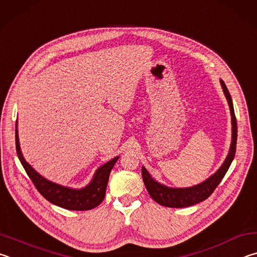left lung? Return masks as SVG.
I'll use <instances>...</instances> for the list:
<instances>
[{"label": "left lung", "instance_id": "obj_1", "mask_svg": "<svg viewBox=\"0 0 257 257\" xmlns=\"http://www.w3.org/2000/svg\"><path fill=\"white\" fill-rule=\"evenodd\" d=\"M220 83H221L224 96H226L228 100V105L230 107L231 125H232L231 146L226 160H224L223 165L219 168L218 172L213 174L210 178L206 179L205 182L199 184V185L187 187V188H170V187L161 185V184L154 181V179L151 178L150 174L147 172V169L145 167H142V178L147 187V191L149 192L150 196L158 204L168 206V208H186V206H191V205L200 203V202L206 200L211 194H212L213 191L220 184V182L222 181V178L228 172L229 167H230V165L233 160V157H235V154H236L237 120H236L235 111H233L230 93H229L226 84H224L222 80L220 81Z\"/></svg>", "mask_w": 257, "mask_h": 257}]
</instances>
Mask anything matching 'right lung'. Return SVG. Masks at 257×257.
Segmentation results:
<instances>
[{"mask_svg": "<svg viewBox=\"0 0 257 257\" xmlns=\"http://www.w3.org/2000/svg\"><path fill=\"white\" fill-rule=\"evenodd\" d=\"M16 147H17V155L19 158L20 163L24 166L27 175H28L31 182L34 183L35 187L42 194L45 199L55 204L61 206L66 210L73 211H85L96 208L101 203L103 197L106 194V187L109 178V174L114 167L115 163L118 159V157L108 161L107 164L101 166L96 174H94L93 179L88 186L81 190H72L69 187H64L57 185L55 183L47 181L46 178L35 172L31 166L26 163V160L22 157L19 146V138H18V131L16 128Z\"/></svg>", "mask_w": 257, "mask_h": 257, "instance_id": "obj_1", "label": "right lung"}]
</instances>
